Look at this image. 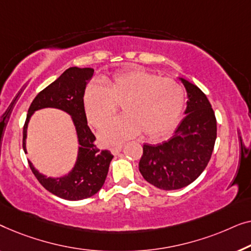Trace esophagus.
<instances>
[{
    "mask_svg": "<svg viewBox=\"0 0 251 251\" xmlns=\"http://www.w3.org/2000/svg\"><path fill=\"white\" fill-rule=\"evenodd\" d=\"M123 150V147L122 146H118V147H114V148H111L110 149V151H111V153L112 154H118L119 152H121V151Z\"/></svg>",
    "mask_w": 251,
    "mask_h": 251,
    "instance_id": "esophagus-1",
    "label": "esophagus"
}]
</instances>
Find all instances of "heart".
Here are the masks:
<instances>
[{
	"label": "heart",
	"instance_id": "obj_1",
	"mask_svg": "<svg viewBox=\"0 0 251 251\" xmlns=\"http://www.w3.org/2000/svg\"><path fill=\"white\" fill-rule=\"evenodd\" d=\"M84 109L92 126L101 128L117 114L124 116L101 130V141L117 144L142 132L147 139H158L178 124L185 94L175 79L142 69H128L104 79L103 86L91 84L84 92Z\"/></svg>",
	"mask_w": 251,
	"mask_h": 251
}]
</instances>
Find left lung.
Returning a JSON list of instances; mask_svg holds the SVG:
<instances>
[{
    "mask_svg": "<svg viewBox=\"0 0 251 251\" xmlns=\"http://www.w3.org/2000/svg\"><path fill=\"white\" fill-rule=\"evenodd\" d=\"M188 92L186 116L172 139L143 144L140 173L161 190H177L191 184L207 167L217 135L216 117L202 91L181 78Z\"/></svg>",
    "mask_w": 251,
    "mask_h": 251,
    "instance_id": "obj_1",
    "label": "left lung"
}]
</instances>
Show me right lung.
I'll use <instances>...</instances> for the list:
<instances>
[{
  "label": "right lung",
  "mask_w": 251,
  "mask_h": 251,
  "mask_svg": "<svg viewBox=\"0 0 251 251\" xmlns=\"http://www.w3.org/2000/svg\"><path fill=\"white\" fill-rule=\"evenodd\" d=\"M93 73L94 70L92 68L72 67L67 69L58 79L36 95L28 109L24 125L23 148L25 153H27V126L35 111L43 108H56L72 116L80 146L73 171L63 177H47L40 174L31 162L28 161L31 172L38 182L49 192L62 199L82 200L94 196L103 186L109 165L114 158L109 150L98 149L94 143V134L87 125L83 98L86 84L93 76Z\"/></svg>",
  "instance_id": "obj_1"
}]
</instances>
